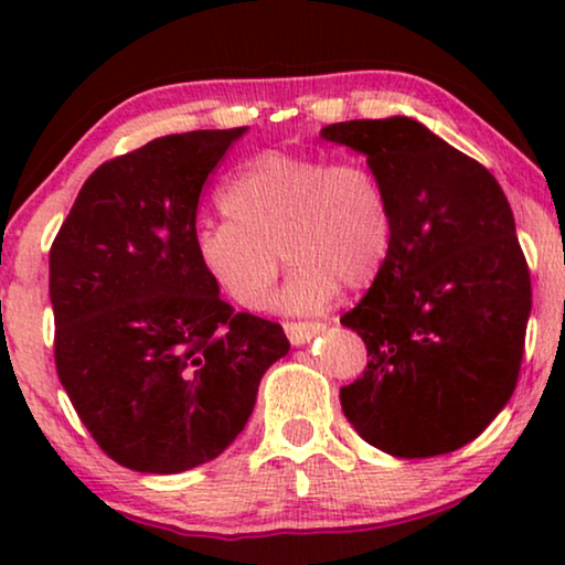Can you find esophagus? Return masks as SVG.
I'll list each match as a JSON object with an SVG mask.
<instances>
[{"mask_svg": "<svg viewBox=\"0 0 565 565\" xmlns=\"http://www.w3.org/2000/svg\"><path fill=\"white\" fill-rule=\"evenodd\" d=\"M323 329H327V327H323V323H319V321H288V323H285V334H288V339L296 347L311 342V339L316 334H321Z\"/></svg>", "mask_w": 565, "mask_h": 565, "instance_id": "obj_1", "label": "esophagus"}]
</instances>
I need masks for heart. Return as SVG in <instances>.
Here are the masks:
<instances>
[{
    "instance_id": "1",
    "label": "heart",
    "mask_w": 565,
    "mask_h": 565,
    "mask_svg": "<svg viewBox=\"0 0 565 565\" xmlns=\"http://www.w3.org/2000/svg\"><path fill=\"white\" fill-rule=\"evenodd\" d=\"M228 218L198 228V259L242 308H259L280 258L290 262L275 306L292 313L327 308L339 290L381 277L396 215L388 188L367 161L262 151L221 192Z\"/></svg>"
}]
</instances>
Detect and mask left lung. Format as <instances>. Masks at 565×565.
<instances>
[{"instance_id": "1", "label": "left lung", "mask_w": 565, "mask_h": 565, "mask_svg": "<svg viewBox=\"0 0 565 565\" xmlns=\"http://www.w3.org/2000/svg\"><path fill=\"white\" fill-rule=\"evenodd\" d=\"M321 136L365 153L396 215L381 277L342 316L370 358L339 391L342 412L396 458L458 450L520 377L532 288L512 207L489 169L412 118L334 122Z\"/></svg>"}]
</instances>
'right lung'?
<instances>
[{"instance_id": "add662e5", "label": "right lung", "mask_w": 565, "mask_h": 565, "mask_svg": "<svg viewBox=\"0 0 565 565\" xmlns=\"http://www.w3.org/2000/svg\"><path fill=\"white\" fill-rule=\"evenodd\" d=\"M246 128L153 138L105 161L51 246L58 381L107 458L182 473L249 422L280 323L236 313L195 249L207 174Z\"/></svg>"}]
</instances>
